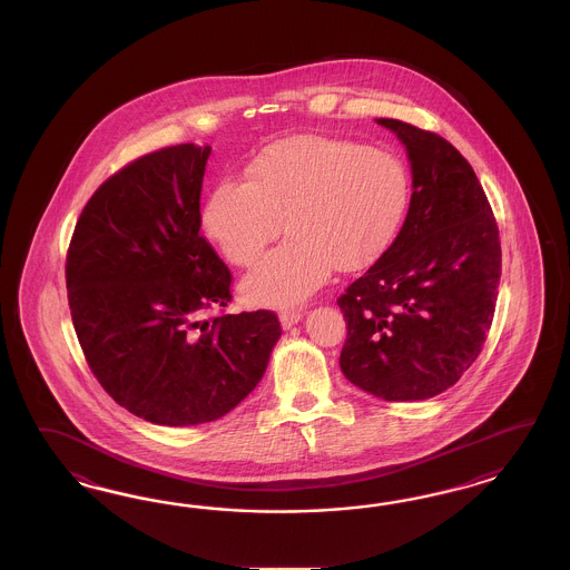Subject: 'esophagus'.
I'll use <instances>...</instances> for the list:
<instances>
[{"label": "esophagus", "instance_id": "1", "mask_svg": "<svg viewBox=\"0 0 570 570\" xmlns=\"http://www.w3.org/2000/svg\"><path fill=\"white\" fill-rule=\"evenodd\" d=\"M305 315V309H284L282 313H279V322H282V326L284 328H291V326H294V324H298L301 322V317Z\"/></svg>", "mask_w": 570, "mask_h": 570}]
</instances>
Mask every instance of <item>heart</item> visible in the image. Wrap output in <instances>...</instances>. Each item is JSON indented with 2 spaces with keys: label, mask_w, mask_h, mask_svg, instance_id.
<instances>
[{
  "label": "heart",
  "mask_w": 570,
  "mask_h": 570,
  "mask_svg": "<svg viewBox=\"0 0 570 570\" xmlns=\"http://www.w3.org/2000/svg\"><path fill=\"white\" fill-rule=\"evenodd\" d=\"M410 198L397 156L345 139L301 136L267 148L248 181L213 191L207 227L227 261L253 267L284 229L291 234L246 277L255 303L293 305L315 293L334 265L355 269L395 234Z\"/></svg>",
  "instance_id": "1"
}]
</instances>
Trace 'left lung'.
I'll use <instances>...</instances> for the list:
<instances>
[{"label":"left lung","mask_w":570,"mask_h":570,"mask_svg":"<svg viewBox=\"0 0 570 570\" xmlns=\"http://www.w3.org/2000/svg\"><path fill=\"white\" fill-rule=\"evenodd\" d=\"M393 129L414 191L397 238L336 298L346 322L341 370L365 393L417 401L453 386L483 351L501 277L498 222L483 186L448 139Z\"/></svg>","instance_id":"left-lung-1"}]
</instances>
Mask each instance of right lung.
Listing matches in <instances>:
<instances>
[{
  "instance_id": "obj_1",
  "label": "right lung",
  "mask_w": 570,
  "mask_h": 570,
  "mask_svg": "<svg viewBox=\"0 0 570 570\" xmlns=\"http://www.w3.org/2000/svg\"><path fill=\"white\" fill-rule=\"evenodd\" d=\"M210 148L139 156L87 200L67 250L70 317L91 374L127 412L194 426L263 379L282 328L269 309H224L232 272L200 234Z\"/></svg>"
}]
</instances>
